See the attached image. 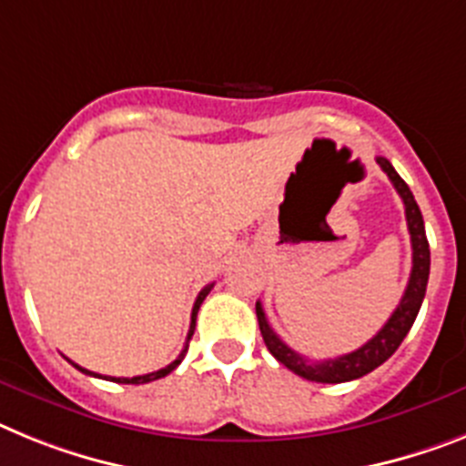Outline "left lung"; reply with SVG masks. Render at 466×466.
<instances>
[{
  "label": "left lung",
  "instance_id": "obj_1",
  "mask_svg": "<svg viewBox=\"0 0 466 466\" xmlns=\"http://www.w3.org/2000/svg\"><path fill=\"white\" fill-rule=\"evenodd\" d=\"M377 165L384 169V174L389 177L393 188L399 190L400 200H403L405 205V221H408V230H410L412 242L410 280H408V288H405L403 297H400L399 306H396V311H393L391 318L384 323V328H381L372 339L365 341L363 347L347 353V356L311 363V360H306V358L299 356L297 351H292V349L273 332L268 320H266L264 306H261V301H257V320H259V329L261 337H264L266 349H268V351L273 353V358L280 360L285 368L292 370L294 375L304 377V380L309 381L339 384V381L358 380V377L368 375V372H372L375 368H380L387 358L393 356V351L400 347V341L405 339V335L410 332L417 313H420V306H422L424 292H427L431 257H429V242L427 233H424L422 212H420V207H417L412 190L408 188V184L399 177V172L393 169L391 162H389L387 157H377Z\"/></svg>",
  "mask_w": 466,
  "mask_h": 466
}]
</instances>
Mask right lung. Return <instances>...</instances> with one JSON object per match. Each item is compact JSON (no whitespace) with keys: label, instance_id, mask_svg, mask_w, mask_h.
Wrapping results in <instances>:
<instances>
[{"label":"right lung","instance_id":"obj_1","mask_svg":"<svg viewBox=\"0 0 466 466\" xmlns=\"http://www.w3.org/2000/svg\"><path fill=\"white\" fill-rule=\"evenodd\" d=\"M212 288H214V282H212V285H207V288H202V289H200V294H198V299H195V304H193V313H190V329H188V341H190V337H193V329H195V318H198V311H200V304H202V301H205V297H207V294H209V289H212ZM188 341H186L184 351L178 353V358H177V360H174V363H169V365H167V368L157 370V372H148V375H138V377H106V380H110V381H117V384H148V381H155V380H160V377H167V375H169V372H172L174 368H177L178 363H181V360H184L186 351H188ZM70 363H73V360H70ZM73 365H75V363H73ZM75 368H77L79 372H85V375H91V377H101V375H96V372H89V370L79 368V365H75Z\"/></svg>","mask_w":466,"mask_h":466}]
</instances>
